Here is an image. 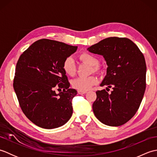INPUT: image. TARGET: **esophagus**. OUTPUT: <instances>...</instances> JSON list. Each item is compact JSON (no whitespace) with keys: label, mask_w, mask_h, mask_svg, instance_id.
Here are the masks:
<instances>
[{"label":"esophagus","mask_w":157,"mask_h":157,"mask_svg":"<svg viewBox=\"0 0 157 157\" xmlns=\"http://www.w3.org/2000/svg\"><path fill=\"white\" fill-rule=\"evenodd\" d=\"M87 92L86 91H82V90H78V93L79 94H86V93Z\"/></svg>","instance_id":"34e87169"}]
</instances>
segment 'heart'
Segmentation results:
<instances>
[{
    "label": "heart",
    "mask_w": 157,
    "mask_h": 157,
    "mask_svg": "<svg viewBox=\"0 0 157 157\" xmlns=\"http://www.w3.org/2000/svg\"><path fill=\"white\" fill-rule=\"evenodd\" d=\"M79 59L81 61L87 63L92 67L93 71H98V67L97 66L99 60L94 55L89 52H82L78 56ZM62 69L65 74L68 76H73L75 73V64L74 59L71 56H68L64 59L62 64ZM98 82V79L95 76L89 77H79L73 79L71 82V86L78 90L87 91Z\"/></svg>",
    "instance_id": "1"
}]
</instances>
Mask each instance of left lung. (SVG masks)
Segmentation results:
<instances>
[{"instance_id":"obj_1","label":"left lung","mask_w":157,"mask_h":157,"mask_svg":"<svg viewBox=\"0 0 157 157\" xmlns=\"http://www.w3.org/2000/svg\"><path fill=\"white\" fill-rule=\"evenodd\" d=\"M102 55L108 67L92 105L96 117L104 124L120 126L129 121L138 110L146 89V65L140 50L131 40L110 37L88 48Z\"/></svg>"}]
</instances>
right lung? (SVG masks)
Returning <instances> with one entry per match:
<instances>
[{
  "mask_svg": "<svg viewBox=\"0 0 157 157\" xmlns=\"http://www.w3.org/2000/svg\"><path fill=\"white\" fill-rule=\"evenodd\" d=\"M77 48L63 42L41 39L19 56L13 88L22 111L37 126L54 129L71 118V101L77 91L69 88L62 64ZM55 89L62 92L56 94Z\"/></svg>",
  "mask_w": 157,
  "mask_h": 157,
  "instance_id": "right-lung-1",
  "label": "right lung"
}]
</instances>
